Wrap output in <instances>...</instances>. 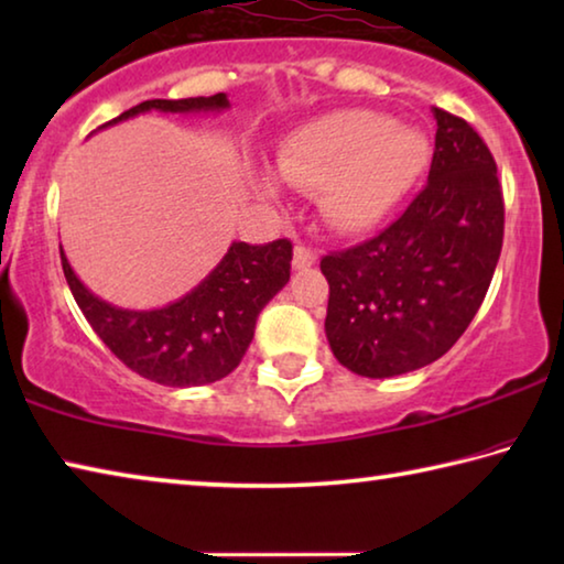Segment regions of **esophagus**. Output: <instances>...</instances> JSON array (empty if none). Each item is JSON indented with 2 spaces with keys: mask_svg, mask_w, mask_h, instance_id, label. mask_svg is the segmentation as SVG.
<instances>
[{
  "mask_svg": "<svg viewBox=\"0 0 564 564\" xmlns=\"http://www.w3.org/2000/svg\"><path fill=\"white\" fill-rule=\"evenodd\" d=\"M316 261H318V253L313 251V248L303 246V243H299V246L293 248V269L295 271L311 269V265H316Z\"/></svg>",
  "mask_w": 564,
  "mask_h": 564,
  "instance_id": "esophagus-1",
  "label": "esophagus"
}]
</instances>
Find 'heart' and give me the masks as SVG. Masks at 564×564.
I'll return each mask as SVG.
<instances>
[{
    "mask_svg": "<svg viewBox=\"0 0 564 564\" xmlns=\"http://www.w3.org/2000/svg\"><path fill=\"white\" fill-rule=\"evenodd\" d=\"M431 159L415 127L366 109L336 111L303 123L275 156L281 178L301 191H321L326 221L340 234H366L395 212ZM265 198H279V181L259 178Z\"/></svg>",
    "mask_w": 564,
    "mask_h": 564,
    "instance_id": "1",
    "label": "heart"
}]
</instances>
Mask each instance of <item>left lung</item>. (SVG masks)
<instances>
[{
	"instance_id": "8db88e82",
	"label": "left lung",
	"mask_w": 564,
	"mask_h": 564,
	"mask_svg": "<svg viewBox=\"0 0 564 564\" xmlns=\"http://www.w3.org/2000/svg\"><path fill=\"white\" fill-rule=\"evenodd\" d=\"M427 186L383 234L321 261L326 338L366 378L410 373L445 356L488 293L502 248L498 166L470 123L433 107Z\"/></svg>"
}]
</instances>
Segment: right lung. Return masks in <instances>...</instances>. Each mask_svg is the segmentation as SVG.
Masks as SVG:
<instances>
[{
	"label": "right lung",
	"instance_id": "1",
	"mask_svg": "<svg viewBox=\"0 0 564 564\" xmlns=\"http://www.w3.org/2000/svg\"><path fill=\"white\" fill-rule=\"evenodd\" d=\"M231 109L226 94L191 99H149L99 129L147 111L218 113ZM62 251V269L76 305L94 333L123 366L169 388L208 386L241 362L253 340L259 313L291 279L293 246L285 238L251 246L234 241L216 269L186 295L161 308H119L99 299L74 273Z\"/></svg>",
	"mask_w": 564,
	"mask_h": 564
}]
</instances>
